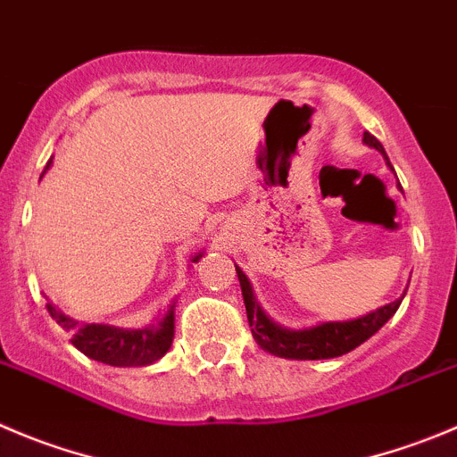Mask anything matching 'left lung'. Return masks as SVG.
Returning <instances> with one entry per match:
<instances>
[{
  "label": "left lung",
  "mask_w": 457,
  "mask_h": 457,
  "mask_svg": "<svg viewBox=\"0 0 457 457\" xmlns=\"http://www.w3.org/2000/svg\"><path fill=\"white\" fill-rule=\"evenodd\" d=\"M363 141L366 145L375 147L377 152L386 156L384 145L372 137L370 132H363ZM386 163L390 166L388 156H386ZM393 170V166H390ZM237 278H240L242 296H245V307H246V319H249L251 334H253L255 343L262 347L264 352L273 356H282V359H296V361H314V359H334V356H341L352 352L354 347H359L361 343H366L372 334L379 332L386 323L395 316V312L402 305L403 296L397 301L388 303V305L379 307V310L370 312V314L361 316V319L354 320H329V323L314 325V328L305 329H287L282 325L273 323L267 314L262 312V307L255 303L253 289H251L249 278L242 273L240 267H236ZM406 294V291H403Z\"/></svg>",
  "instance_id": "obj_1"
}]
</instances>
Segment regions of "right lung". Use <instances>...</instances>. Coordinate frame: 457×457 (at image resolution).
Segmentation results:
<instances>
[{
  "instance_id": "1",
  "label": "right lung",
  "mask_w": 457,
  "mask_h": 457,
  "mask_svg": "<svg viewBox=\"0 0 457 457\" xmlns=\"http://www.w3.org/2000/svg\"><path fill=\"white\" fill-rule=\"evenodd\" d=\"M49 166L51 159L46 163L45 172L49 170ZM202 255L204 251H199L190 262H199ZM46 310L64 329L73 334L71 343L82 354L94 359V361L107 363V366H150V363L159 361L161 356L170 350L172 338H175V305H170V310L163 314V319L141 329H125L103 323H78V320L69 319L62 312L55 310L51 303H46Z\"/></svg>"
}]
</instances>
